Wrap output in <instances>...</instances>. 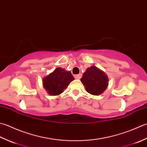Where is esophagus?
<instances>
[{
    "label": "esophagus",
    "instance_id": "34e87169",
    "mask_svg": "<svg viewBox=\"0 0 147 147\" xmlns=\"http://www.w3.org/2000/svg\"><path fill=\"white\" fill-rule=\"evenodd\" d=\"M76 77L77 78V79H80V78L82 77V74H78V75H77V76H76Z\"/></svg>",
    "mask_w": 147,
    "mask_h": 147
}]
</instances>
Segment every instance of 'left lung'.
Segmentation results:
<instances>
[{
    "instance_id": "1",
    "label": "left lung",
    "mask_w": 147,
    "mask_h": 147,
    "mask_svg": "<svg viewBox=\"0 0 147 147\" xmlns=\"http://www.w3.org/2000/svg\"><path fill=\"white\" fill-rule=\"evenodd\" d=\"M80 80L86 91L96 96L102 93L109 84L107 75L95 66L87 68Z\"/></svg>"
}]
</instances>
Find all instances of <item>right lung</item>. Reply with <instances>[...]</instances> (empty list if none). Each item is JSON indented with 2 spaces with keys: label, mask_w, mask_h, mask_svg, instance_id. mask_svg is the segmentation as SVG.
<instances>
[{
  "label": "right lung",
  "mask_w": 147,
  "mask_h": 147,
  "mask_svg": "<svg viewBox=\"0 0 147 147\" xmlns=\"http://www.w3.org/2000/svg\"><path fill=\"white\" fill-rule=\"evenodd\" d=\"M74 80L70 71L57 68L43 79V85L50 95L56 96L63 92L65 89Z\"/></svg>",
  "instance_id": "add662e5"
}]
</instances>
